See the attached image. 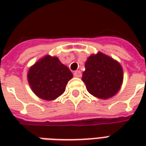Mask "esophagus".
<instances>
[{
	"instance_id": "esophagus-1",
	"label": "esophagus",
	"mask_w": 146,
	"mask_h": 146,
	"mask_svg": "<svg viewBox=\"0 0 146 146\" xmlns=\"http://www.w3.org/2000/svg\"><path fill=\"white\" fill-rule=\"evenodd\" d=\"M73 75L76 76V77H80L81 76V72L80 70H76V71H74L73 73Z\"/></svg>"
}]
</instances>
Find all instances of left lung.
<instances>
[{
    "mask_svg": "<svg viewBox=\"0 0 146 146\" xmlns=\"http://www.w3.org/2000/svg\"><path fill=\"white\" fill-rule=\"evenodd\" d=\"M123 69L117 61L102 52L89 56L82 80L88 92L95 97L107 99L119 92L122 85Z\"/></svg>",
    "mask_w": 146,
    "mask_h": 146,
    "instance_id": "1",
    "label": "left lung"
}]
</instances>
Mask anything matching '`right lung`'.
<instances>
[{
    "label": "right lung",
    "mask_w": 146,
    "mask_h": 146,
    "mask_svg": "<svg viewBox=\"0 0 146 146\" xmlns=\"http://www.w3.org/2000/svg\"><path fill=\"white\" fill-rule=\"evenodd\" d=\"M73 77L69 68L57 57L46 55L30 67L27 79L33 93L44 100H54L63 94Z\"/></svg>",
    "instance_id": "right-lung-1"
}]
</instances>
